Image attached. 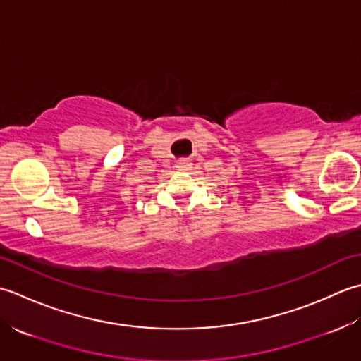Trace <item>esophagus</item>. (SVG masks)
<instances>
[{"mask_svg": "<svg viewBox=\"0 0 361 361\" xmlns=\"http://www.w3.org/2000/svg\"><path fill=\"white\" fill-rule=\"evenodd\" d=\"M191 168H193V164H191V160L188 159H180L178 160V164H176V170L178 171H190Z\"/></svg>", "mask_w": 361, "mask_h": 361, "instance_id": "esophagus-1", "label": "esophagus"}]
</instances>
